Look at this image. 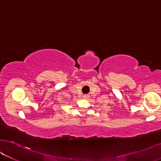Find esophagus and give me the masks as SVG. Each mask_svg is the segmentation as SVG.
I'll list each match as a JSON object with an SVG mask.
<instances>
[{"label":"esophagus","mask_w":161,"mask_h":161,"mask_svg":"<svg viewBox=\"0 0 161 161\" xmlns=\"http://www.w3.org/2000/svg\"><path fill=\"white\" fill-rule=\"evenodd\" d=\"M88 97V96L87 95H84L83 96V98H85V99H87Z\"/></svg>","instance_id":"1"}]
</instances>
